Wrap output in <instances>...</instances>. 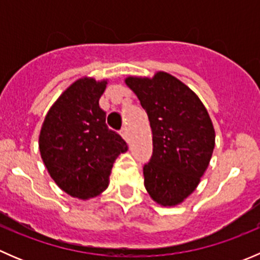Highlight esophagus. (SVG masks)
<instances>
[{"label": "esophagus", "mask_w": 260, "mask_h": 260, "mask_svg": "<svg viewBox=\"0 0 260 260\" xmlns=\"http://www.w3.org/2000/svg\"><path fill=\"white\" fill-rule=\"evenodd\" d=\"M120 136H122L123 138H124V140H128V129H127V127H123L122 128V131H120Z\"/></svg>", "instance_id": "34e87169"}]
</instances>
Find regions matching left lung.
I'll return each instance as SVG.
<instances>
[{
	"instance_id": "obj_1",
	"label": "left lung",
	"mask_w": 260,
	"mask_h": 260,
	"mask_svg": "<svg viewBox=\"0 0 260 260\" xmlns=\"http://www.w3.org/2000/svg\"><path fill=\"white\" fill-rule=\"evenodd\" d=\"M125 84L148 115L153 153L143 167L145 187L162 206H176L195 191L215 147L208 111L186 84L165 72L128 77Z\"/></svg>"
}]
</instances>
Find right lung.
Returning <instances> with one entry per match:
<instances>
[{"mask_svg": "<svg viewBox=\"0 0 260 260\" xmlns=\"http://www.w3.org/2000/svg\"><path fill=\"white\" fill-rule=\"evenodd\" d=\"M107 80L80 78L46 114L39 148L51 179L68 195L88 200L103 192L118 156L127 143L106 124L99 107Z\"/></svg>", "mask_w": 260, "mask_h": 260, "instance_id": "right-lung-1", "label": "right lung"}]
</instances>
